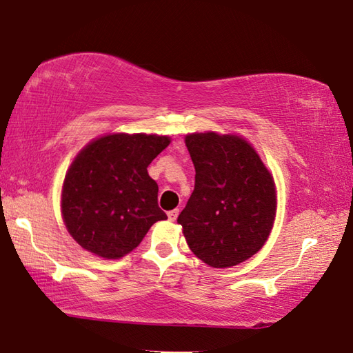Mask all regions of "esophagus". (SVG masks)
Returning <instances> with one entry per match:
<instances>
[{"instance_id": "34e87169", "label": "esophagus", "mask_w": 353, "mask_h": 353, "mask_svg": "<svg viewBox=\"0 0 353 353\" xmlns=\"http://www.w3.org/2000/svg\"><path fill=\"white\" fill-rule=\"evenodd\" d=\"M178 215H179V210L178 209H174V210L168 212V216H169L170 221H175V219L178 218Z\"/></svg>"}]
</instances>
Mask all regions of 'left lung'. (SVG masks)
Masks as SVG:
<instances>
[{
  "label": "left lung",
  "instance_id": "obj_1",
  "mask_svg": "<svg viewBox=\"0 0 353 353\" xmlns=\"http://www.w3.org/2000/svg\"><path fill=\"white\" fill-rule=\"evenodd\" d=\"M195 189L178 216L190 250L215 269L249 259L270 235L275 183L255 149L236 135H185Z\"/></svg>",
  "mask_w": 353,
  "mask_h": 353
}]
</instances>
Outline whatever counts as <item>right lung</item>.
Masks as SVG:
<instances>
[{"instance_id":"add662e5","label":"right lung","mask_w":353,"mask_h":353,"mask_svg":"<svg viewBox=\"0 0 353 353\" xmlns=\"http://www.w3.org/2000/svg\"><path fill=\"white\" fill-rule=\"evenodd\" d=\"M169 143V137L112 134L94 139L73 159L61 212L83 249L105 259L121 258L143 241L152 224L168 219L148 168Z\"/></svg>"}]
</instances>
